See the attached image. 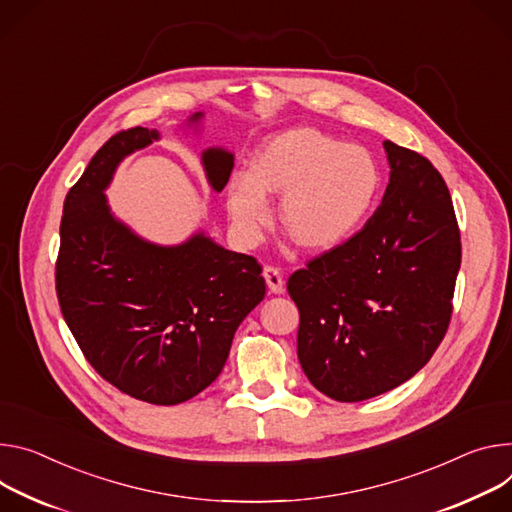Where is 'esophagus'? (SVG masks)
<instances>
[{
  "instance_id": "obj_1",
  "label": "esophagus",
  "mask_w": 512,
  "mask_h": 512,
  "mask_svg": "<svg viewBox=\"0 0 512 512\" xmlns=\"http://www.w3.org/2000/svg\"><path fill=\"white\" fill-rule=\"evenodd\" d=\"M263 275H265V282H267V288L271 294H284V277H282L280 269L273 265H265Z\"/></svg>"
}]
</instances>
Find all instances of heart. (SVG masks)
Here are the masks:
<instances>
[{"mask_svg": "<svg viewBox=\"0 0 512 512\" xmlns=\"http://www.w3.org/2000/svg\"><path fill=\"white\" fill-rule=\"evenodd\" d=\"M382 167L365 147L300 126L271 136L251 171L228 179L226 208L239 235L255 241L271 218L269 196H282L280 222L308 251L347 241L374 208Z\"/></svg>", "mask_w": 512, "mask_h": 512, "instance_id": "heart-1", "label": "heart"}]
</instances>
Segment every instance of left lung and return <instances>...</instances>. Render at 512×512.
<instances>
[{
	"instance_id": "obj_1",
	"label": "left lung",
	"mask_w": 512,
	"mask_h": 512,
	"mask_svg": "<svg viewBox=\"0 0 512 512\" xmlns=\"http://www.w3.org/2000/svg\"><path fill=\"white\" fill-rule=\"evenodd\" d=\"M384 151L390 181L374 216L288 280L300 310V365L339 402L380 396L427 365L449 327L461 263L441 173L390 141Z\"/></svg>"
}]
</instances>
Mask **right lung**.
<instances>
[{
	"label": "right lung",
	"instance_id": "right-lung-1",
	"mask_svg": "<svg viewBox=\"0 0 512 512\" xmlns=\"http://www.w3.org/2000/svg\"><path fill=\"white\" fill-rule=\"evenodd\" d=\"M204 114L185 126L200 130ZM136 126L114 134L69 190L61 220L57 296L67 327L98 374L120 392L171 406L206 390L226 363L232 337L263 300L261 265L228 251L204 230L157 245L114 216L106 190L118 165L159 141ZM218 194L235 155H200Z\"/></svg>",
	"mask_w": 512,
	"mask_h": 512
}]
</instances>
